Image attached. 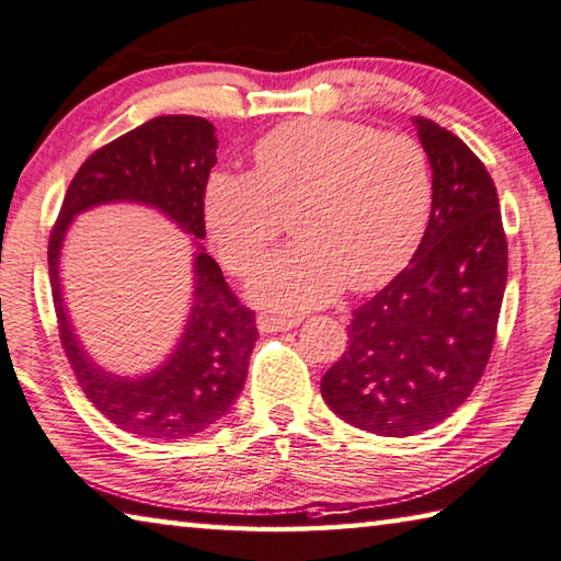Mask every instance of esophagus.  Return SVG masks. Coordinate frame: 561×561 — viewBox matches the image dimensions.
Listing matches in <instances>:
<instances>
[{"mask_svg":"<svg viewBox=\"0 0 561 561\" xmlns=\"http://www.w3.org/2000/svg\"><path fill=\"white\" fill-rule=\"evenodd\" d=\"M298 318H286V316H261L259 318V330L263 332H283L293 330L298 325Z\"/></svg>","mask_w":561,"mask_h":561,"instance_id":"1","label":"esophagus"}]
</instances>
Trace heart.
Listing matches in <instances>:
<instances>
[{"label": "heart", "mask_w": 561, "mask_h": 561, "mask_svg": "<svg viewBox=\"0 0 561 561\" xmlns=\"http://www.w3.org/2000/svg\"><path fill=\"white\" fill-rule=\"evenodd\" d=\"M434 180L414 137L357 121L302 117L253 150V174L214 172L204 219L226 268L249 275L286 231L300 239L261 265L253 296L310 308L342 288L371 290L404 268L424 239Z\"/></svg>", "instance_id": "obj_1"}]
</instances>
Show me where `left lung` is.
Segmentation results:
<instances>
[{"mask_svg": "<svg viewBox=\"0 0 561 561\" xmlns=\"http://www.w3.org/2000/svg\"><path fill=\"white\" fill-rule=\"evenodd\" d=\"M434 170V204L414 259L352 310L347 350L320 381L347 424L414 436L448 419L483 377L507 280L495 184L473 150L416 117Z\"/></svg>", "mask_w": 561, "mask_h": 561, "instance_id": "left-lung-1", "label": "left lung"}]
</instances>
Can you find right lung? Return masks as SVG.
I'll return each mask as SVG.
<instances>
[{"mask_svg": "<svg viewBox=\"0 0 561 561\" xmlns=\"http://www.w3.org/2000/svg\"><path fill=\"white\" fill-rule=\"evenodd\" d=\"M214 164L216 137L209 121L194 115L152 117L78 167L48 236L58 340L78 387L107 421L140 438L194 436L231 409L259 340L255 312L236 298L219 263L196 251L194 306L174 355L150 377H113L95 367L73 337L58 286V253L73 216L105 202L157 206L194 239H204V194Z\"/></svg>", "mask_w": 561, "mask_h": 561, "instance_id": "obj_1", "label": "right lung"}]
</instances>
